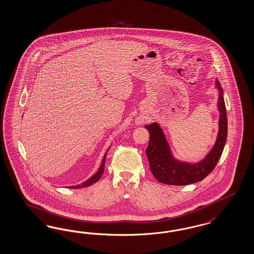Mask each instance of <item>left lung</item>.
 <instances>
[{
    "instance_id": "8db88e82",
    "label": "left lung",
    "mask_w": 254,
    "mask_h": 254,
    "mask_svg": "<svg viewBox=\"0 0 254 254\" xmlns=\"http://www.w3.org/2000/svg\"><path fill=\"white\" fill-rule=\"evenodd\" d=\"M216 87L220 91L218 103L220 129L214 147L203 161L194 164L177 161L170 152L164 131L159 124L154 123L145 126L149 132V143L146 149L149 168L159 182L179 186L192 184L204 180L218 164L227 139L228 127L223 92L219 80L216 81Z\"/></svg>"
}]
</instances>
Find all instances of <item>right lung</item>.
I'll list each match as a JSON object with an SVG mask.
<instances>
[{
    "label": "right lung",
    "mask_w": 254,
    "mask_h": 254,
    "mask_svg": "<svg viewBox=\"0 0 254 254\" xmlns=\"http://www.w3.org/2000/svg\"><path fill=\"white\" fill-rule=\"evenodd\" d=\"M109 149V148H108ZM108 149H107V151H108ZM107 151L106 152V154L104 156V158H103V161H102V164H101V166H100V168H99L98 171L95 173L91 178H90L89 180H86L85 182H83L82 184H79V185H75V186H69V188L70 189H80L84 188V187H88V186H90L91 184H93V183H95V182H97L100 179H101V177H102V175H103V173H104V170H105V164H106V157H107Z\"/></svg>",
    "instance_id": "add662e5"
}]
</instances>
